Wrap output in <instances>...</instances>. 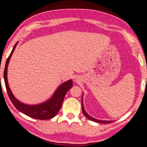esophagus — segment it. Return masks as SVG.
Wrapping results in <instances>:
<instances>
[{"instance_id":"1","label":"esophagus","mask_w":147,"mask_h":147,"mask_svg":"<svg viewBox=\"0 0 147 147\" xmlns=\"http://www.w3.org/2000/svg\"><path fill=\"white\" fill-rule=\"evenodd\" d=\"M75 81H76V82H80V79L77 77V78H75Z\"/></svg>"}]
</instances>
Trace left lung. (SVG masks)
<instances>
[{"label":"left lung","instance_id":"left-lung-1","mask_svg":"<svg viewBox=\"0 0 147 147\" xmlns=\"http://www.w3.org/2000/svg\"><path fill=\"white\" fill-rule=\"evenodd\" d=\"M82 112L84 114V115L88 119L90 120L93 121H95V122L96 123H112L113 121V120H98V119H94V117H91L90 115H89L86 112V111L85 110V108L84 107V103H83V95H82Z\"/></svg>","mask_w":147,"mask_h":147}]
</instances>
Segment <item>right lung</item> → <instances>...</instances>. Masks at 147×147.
Returning <instances> with one entry per match:
<instances>
[{"instance_id": "add662e5", "label": "right lung", "mask_w": 147, "mask_h": 147, "mask_svg": "<svg viewBox=\"0 0 147 147\" xmlns=\"http://www.w3.org/2000/svg\"><path fill=\"white\" fill-rule=\"evenodd\" d=\"M17 44L18 42L13 46V48L11 53H10L8 59H7L4 71H3V78H4L5 85L9 97L10 101L13 103L14 107L18 110L20 111V112L25 114V115L32 118H34L35 119H51L57 115L59 110L61 108L66 93L68 90H69L72 87V80L70 79L67 82H63V83H62L57 88V90L53 93V94L52 95L51 98H49L47 101L42 103H39V104L37 105H28L20 102L13 95L12 92L9 87L7 80L8 65L10 59L11 58L12 53L14 50H15Z\"/></svg>"}]
</instances>
